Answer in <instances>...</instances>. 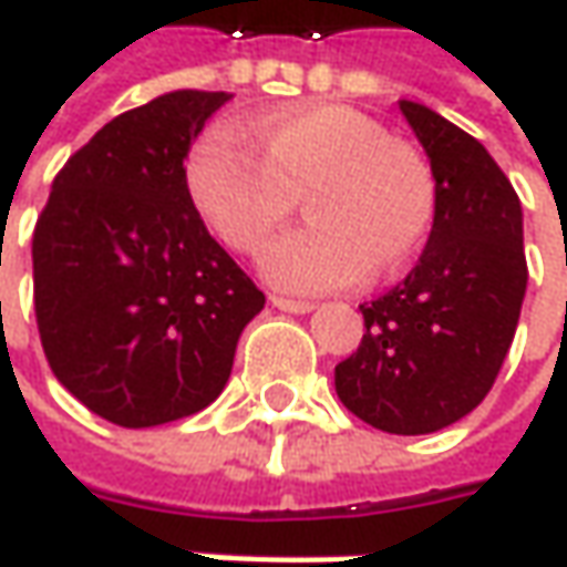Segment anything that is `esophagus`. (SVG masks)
<instances>
[{"label":"esophagus","mask_w":567,"mask_h":567,"mask_svg":"<svg viewBox=\"0 0 567 567\" xmlns=\"http://www.w3.org/2000/svg\"><path fill=\"white\" fill-rule=\"evenodd\" d=\"M269 303H272V307H279V310H285V313H310V310H313V303L310 301L285 298V295H269Z\"/></svg>","instance_id":"esophagus-1"}]
</instances>
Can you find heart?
Returning a JSON list of instances; mask_svg holds the SVG:
<instances>
[{"instance_id":"1","label":"heart","mask_w":567,"mask_h":567,"mask_svg":"<svg viewBox=\"0 0 567 567\" xmlns=\"http://www.w3.org/2000/svg\"><path fill=\"white\" fill-rule=\"evenodd\" d=\"M187 197L228 250L257 257L298 197L310 223L269 247L264 272L291 291L395 276L436 219V178L414 144L358 109L310 103L206 127L185 159Z\"/></svg>"}]
</instances>
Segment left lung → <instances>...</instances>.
Masks as SVG:
<instances>
[{
    "instance_id": "left-lung-1",
    "label": "left lung",
    "mask_w": 567,
    "mask_h": 567,
    "mask_svg": "<svg viewBox=\"0 0 567 567\" xmlns=\"http://www.w3.org/2000/svg\"><path fill=\"white\" fill-rule=\"evenodd\" d=\"M430 156L436 219L408 279L361 303V344L336 367L342 404L395 436L436 433L493 389L527 291L515 187L477 137L401 100Z\"/></svg>"
}]
</instances>
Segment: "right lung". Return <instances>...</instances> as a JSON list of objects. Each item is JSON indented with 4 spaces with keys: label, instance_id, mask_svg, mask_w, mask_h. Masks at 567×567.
<instances>
[{
    "label": "right lung",
    "instance_id": "add662e5",
    "mask_svg": "<svg viewBox=\"0 0 567 567\" xmlns=\"http://www.w3.org/2000/svg\"><path fill=\"white\" fill-rule=\"evenodd\" d=\"M228 93L127 109L71 156L33 228V310L55 380L127 430L204 411L264 291L206 231L185 156Z\"/></svg>",
    "mask_w": 567,
    "mask_h": 567
}]
</instances>
